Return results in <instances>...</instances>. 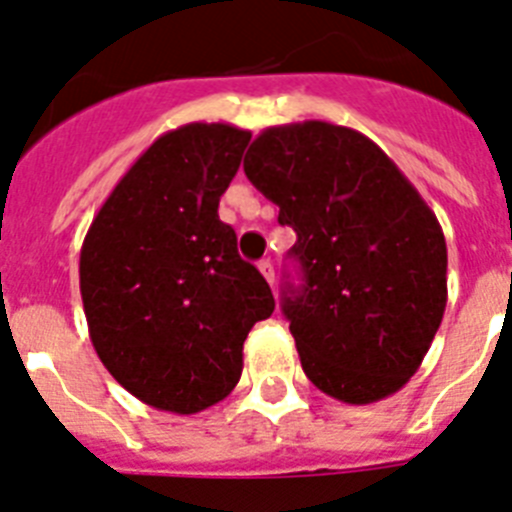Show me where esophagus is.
<instances>
[{"instance_id": "1", "label": "esophagus", "mask_w": 512, "mask_h": 512, "mask_svg": "<svg viewBox=\"0 0 512 512\" xmlns=\"http://www.w3.org/2000/svg\"><path fill=\"white\" fill-rule=\"evenodd\" d=\"M257 268H260V273H263L265 281H268L270 286L276 283V268H273V263H270V260H260V263H257Z\"/></svg>"}]
</instances>
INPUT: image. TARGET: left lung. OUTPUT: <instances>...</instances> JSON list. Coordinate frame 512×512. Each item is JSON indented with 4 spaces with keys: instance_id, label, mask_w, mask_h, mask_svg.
Listing matches in <instances>:
<instances>
[{
    "instance_id": "1",
    "label": "left lung",
    "mask_w": 512,
    "mask_h": 512,
    "mask_svg": "<svg viewBox=\"0 0 512 512\" xmlns=\"http://www.w3.org/2000/svg\"><path fill=\"white\" fill-rule=\"evenodd\" d=\"M244 174L296 231L304 283L281 307L304 375L356 406L398 393L448 304L435 213L369 137L317 119L260 132Z\"/></svg>"
}]
</instances>
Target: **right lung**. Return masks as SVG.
I'll use <instances>...</instances> for the list:
<instances>
[{
    "label": "right lung",
    "mask_w": 512,
    "mask_h": 512,
    "mask_svg": "<svg viewBox=\"0 0 512 512\" xmlns=\"http://www.w3.org/2000/svg\"><path fill=\"white\" fill-rule=\"evenodd\" d=\"M249 132L192 122L119 179L80 249L90 341L111 377L158 411L197 414L242 377L244 338L276 299L218 218Z\"/></svg>",
    "instance_id": "1"
}]
</instances>
